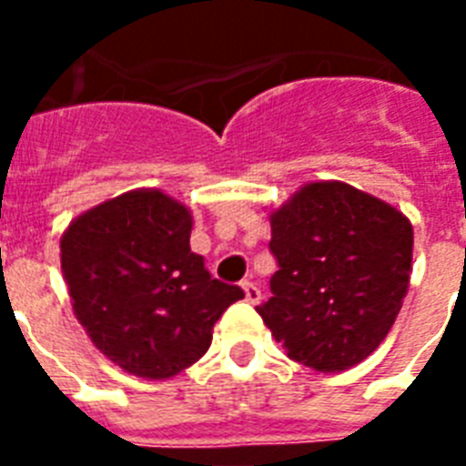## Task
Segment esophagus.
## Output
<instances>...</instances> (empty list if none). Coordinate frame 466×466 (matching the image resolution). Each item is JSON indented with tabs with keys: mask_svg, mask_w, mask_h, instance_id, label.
Instances as JSON below:
<instances>
[{
	"mask_svg": "<svg viewBox=\"0 0 466 466\" xmlns=\"http://www.w3.org/2000/svg\"><path fill=\"white\" fill-rule=\"evenodd\" d=\"M241 288H244V298H247L248 305H258V302H261V290H258L254 283H248L247 280Z\"/></svg>",
	"mask_w": 466,
	"mask_h": 466,
	"instance_id": "34e87169",
	"label": "esophagus"
}]
</instances>
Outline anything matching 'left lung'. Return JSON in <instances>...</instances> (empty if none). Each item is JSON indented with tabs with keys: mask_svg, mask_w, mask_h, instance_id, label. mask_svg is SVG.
I'll use <instances>...</instances> for the list:
<instances>
[{
	"mask_svg": "<svg viewBox=\"0 0 466 466\" xmlns=\"http://www.w3.org/2000/svg\"><path fill=\"white\" fill-rule=\"evenodd\" d=\"M270 251L273 298L256 311L288 358L340 372L375 353L409 290L404 212L343 181L305 183L270 212Z\"/></svg>",
	"mask_w": 466,
	"mask_h": 466,
	"instance_id": "obj_1",
	"label": "left lung"
}]
</instances>
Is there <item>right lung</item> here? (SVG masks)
<instances>
[{
    "label": "right lung",
    "instance_id": "obj_1",
    "mask_svg": "<svg viewBox=\"0 0 466 466\" xmlns=\"http://www.w3.org/2000/svg\"><path fill=\"white\" fill-rule=\"evenodd\" d=\"M193 218L159 188L82 212L60 239L72 309L91 343L135 377L168 380L200 360L212 326L244 292L190 251Z\"/></svg>",
    "mask_w": 466,
    "mask_h": 466
}]
</instances>
